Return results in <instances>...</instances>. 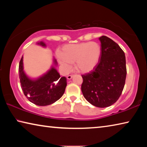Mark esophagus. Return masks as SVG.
I'll use <instances>...</instances> for the list:
<instances>
[{"label":"esophagus","mask_w":147,"mask_h":147,"mask_svg":"<svg viewBox=\"0 0 147 147\" xmlns=\"http://www.w3.org/2000/svg\"><path fill=\"white\" fill-rule=\"evenodd\" d=\"M73 77V75H68L67 76V78L68 80H71Z\"/></svg>","instance_id":"34e87169"}]
</instances>
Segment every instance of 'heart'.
<instances>
[{
  "label": "heart",
  "instance_id": "1",
  "mask_svg": "<svg viewBox=\"0 0 147 147\" xmlns=\"http://www.w3.org/2000/svg\"><path fill=\"white\" fill-rule=\"evenodd\" d=\"M59 55V63L65 71H70L71 64L74 63L77 71L87 73L98 65L101 58L102 48L96 42L68 44L61 49Z\"/></svg>",
  "mask_w": 147,
  "mask_h": 147
}]
</instances>
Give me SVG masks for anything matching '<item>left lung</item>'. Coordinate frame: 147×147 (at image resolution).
<instances>
[{
	"instance_id": "obj_1",
	"label": "left lung",
	"mask_w": 147,
	"mask_h": 147,
	"mask_svg": "<svg viewBox=\"0 0 147 147\" xmlns=\"http://www.w3.org/2000/svg\"><path fill=\"white\" fill-rule=\"evenodd\" d=\"M102 55L98 65L89 73L82 75L81 89L89 103L106 108L121 96L126 76V58L117 43L107 36L99 38Z\"/></svg>"
}]
</instances>
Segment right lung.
Returning a JSON list of instances; mask_svg holds the SVG:
<instances>
[{
  "instance_id": "1",
  "label": "right lung",
  "mask_w": 147,
  "mask_h": 147,
  "mask_svg": "<svg viewBox=\"0 0 147 147\" xmlns=\"http://www.w3.org/2000/svg\"><path fill=\"white\" fill-rule=\"evenodd\" d=\"M37 45L46 47L43 41ZM58 62L53 58V64L49 70L36 78H31L24 71L23 56L19 62V72L21 88L24 95L34 104L40 106H48L59 100L65 90L67 78L60 77L56 69Z\"/></svg>"
}]
</instances>
